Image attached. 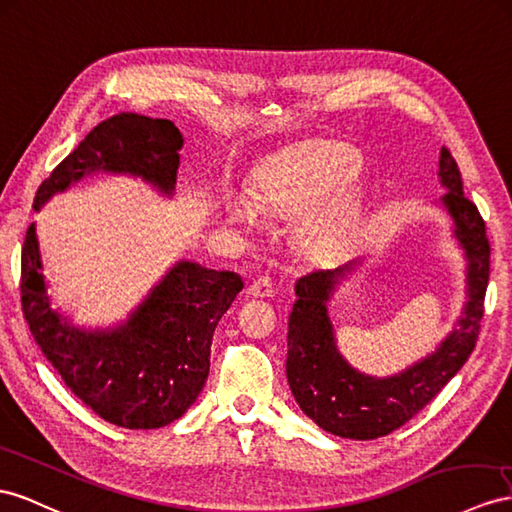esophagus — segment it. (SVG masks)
<instances>
[{
  "label": "esophagus",
  "instance_id": "34e87169",
  "mask_svg": "<svg viewBox=\"0 0 512 512\" xmlns=\"http://www.w3.org/2000/svg\"><path fill=\"white\" fill-rule=\"evenodd\" d=\"M248 294L253 298H270L274 294V285L268 277H257L251 285H248Z\"/></svg>",
  "mask_w": 512,
  "mask_h": 512
}]
</instances>
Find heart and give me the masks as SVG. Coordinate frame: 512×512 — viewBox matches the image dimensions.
I'll use <instances>...</instances> for the list:
<instances>
[{"label": "heart", "mask_w": 512, "mask_h": 512, "mask_svg": "<svg viewBox=\"0 0 512 512\" xmlns=\"http://www.w3.org/2000/svg\"><path fill=\"white\" fill-rule=\"evenodd\" d=\"M357 170V157L344 151H313L279 157L266 170H261L255 201L244 194L229 196V214L244 225H253L257 220V207L270 216H303L326 196L344 188L357 175ZM355 218V199L350 194H339L307 222L305 233L311 244L333 248L348 238L355 227Z\"/></svg>", "instance_id": "b5f03b06"}]
</instances>
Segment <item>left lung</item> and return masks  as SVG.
Segmentation results:
<instances>
[{
    "label": "left lung",
    "instance_id": "1",
    "mask_svg": "<svg viewBox=\"0 0 512 512\" xmlns=\"http://www.w3.org/2000/svg\"><path fill=\"white\" fill-rule=\"evenodd\" d=\"M443 207L467 259V303L452 333L432 355L400 374L376 378L357 372L339 355L326 303L352 264L313 270L296 281V303L287 329V383L300 409L322 430L344 439H378L404 426L448 385L476 348L491 246L478 207L463 194L461 170L448 149L439 155Z\"/></svg>",
    "mask_w": 512,
    "mask_h": 512
}]
</instances>
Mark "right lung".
Segmentation results:
<instances>
[{"mask_svg":"<svg viewBox=\"0 0 512 512\" xmlns=\"http://www.w3.org/2000/svg\"><path fill=\"white\" fill-rule=\"evenodd\" d=\"M181 131L166 119L121 112L101 121L51 170L36 192L41 209L90 173L142 177L162 194L175 190ZM36 227L21 248V305L47 361L77 398L110 424L151 430L190 409L209 374L218 320L244 287L229 270L179 261L116 329L84 331L51 309Z\"/></svg>","mask_w":512,"mask_h":512,"instance_id":"add662e5","label":"right lung"}]
</instances>
